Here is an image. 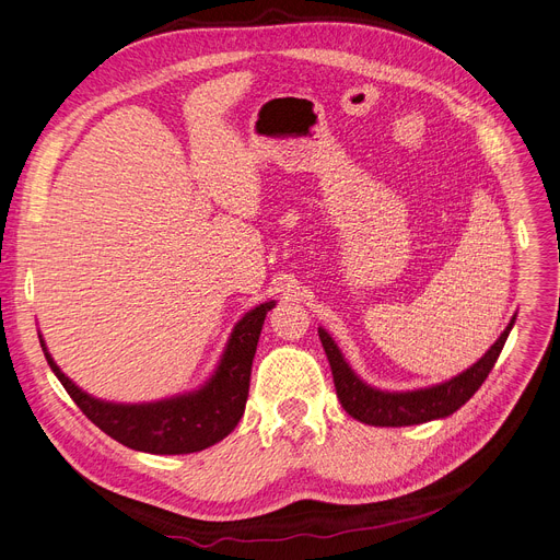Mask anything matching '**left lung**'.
<instances>
[{
  "instance_id": "left-lung-1",
  "label": "left lung",
  "mask_w": 560,
  "mask_h": 560,
  "mask_svg": "<svg viewBox=\"0 0 560 560\" xmlns=\"http://www.w3.org/2000/svg\"><path fill=\"white\" fill-rule=\"evenodd\" d=\"M512 324L514 319L501 332V338L494 342V347H491L474 368H468L459 376L451 378L448 384L413 393H382L365 386L361 378L349 370L340 349L335 347L330 335L324 328H319V340L328 355L335 390H338L340 405L345 407V411L355 420L374 424V428H405V424H420L428 420L445 418L455 413L462 405H466V401L474 397V393L485 384L491 368L499 361Z\"/></svg>"
}]
</instances>
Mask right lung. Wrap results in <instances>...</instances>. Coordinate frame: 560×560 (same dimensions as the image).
I'll use <instances>...</instances> for the list:
<instances>
[{
	"label": "right lung",
	"instance_id": "obj_1",
	"mask_svg": "<svg viewBox=\"0 0 560 560\" xmlns=\"http://www.w3.org/2000/svg\"><path fill=\"white\" fill-rule=\"evenodd\" d=\"M271 307L273 303H264L236 324L215 376L202 390L155 405H109L89 397L55 365L43 340L40 347L66 393L107 436L151 455H188L222 441L238 424L248 399L259 332Z\"/></svg>",
	"mask_w": 560,
	"mask_h": 560
}]
</instances>
